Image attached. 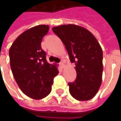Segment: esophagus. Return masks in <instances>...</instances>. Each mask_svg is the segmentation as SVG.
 <instances>
[{"label":"esophagus","instance_id":"obj_1","mask_svg":"<svg viewBox=\"0 0 121 121\" xmlns=\"http://www.w3.org/2000/svg\"><path fill=\"white\" fill-rule=\"evenodd\" d=\"M60 66L61 68H64V62L61 61L60 63Z\"/></svg>","mask_w":121,"mask_h":121}]
</instances>
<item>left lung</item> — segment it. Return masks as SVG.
Instances as JSON below:
<instances>
[{
  "mask_svg": "<svg viewBox=\"0 0 121 121\" xmlns=\"http://www.w3.org/2000/svg\"><path fill=\"white\" fill-rule=\"evenodd\" d=\"M52 31L64 44L70 61L76 65V78L69 83V92L79 101H87L97 94L103 71L102 48L88 30L77 25H61Z\"/></svg>",
  "mask_w": 121,
  "mask_h": 121,
  "instance_id": "1",
  "label": "left lung"
}]
</instances>
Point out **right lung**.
I'll return each mask as SVG.
<instances>
[{
  "instance_id": "right-lung-1",
  "label": "right lung",
  "mask_w": 121,
  "mask_h": 121,
  "mask_svg": "<svg viewBox=\"0 0 121 121\" xmlns=\"http://www.w3.org/2000/svg\"><path fill=\"white\" fill-rule=\"evenodd\" d=\"M49 30L48 25H38L22 33L9 50L10 67L21 90L28 97L40 99L51 92L54 78L59 71L46 60L41 42Z\"/></svg>"
}]
</instances>
